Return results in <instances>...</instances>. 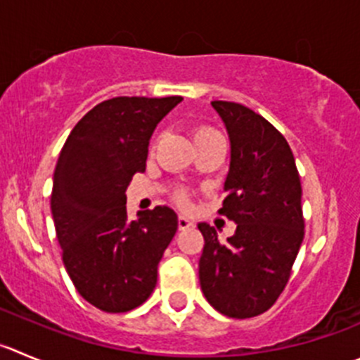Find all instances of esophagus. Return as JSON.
<instances>
[{"mask_svg":"<svg viewBox=\"0 0 360 360\" xmlns=\"http://www.w3.org/2000/svg\"><path fill=\"white\" fill-rule=\"evenodd\" d=\"M193 226V221H191L189 217H186V215H178V228L180 229H187Z\"/></svg>","mask_w":360,"mask_h":360,"instance_id":"obj_1","label":"esophagus"}]
</instances>
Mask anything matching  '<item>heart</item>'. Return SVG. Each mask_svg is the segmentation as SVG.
<instances>
[{"mask_svg": "<svg viewBox=\"0 0 360 360\" xmlns=\"http://www.w3.org/2000/svg\"><path fill=\"white\" fill-rule=\"evenodd\" d=\"M212 134H219V132L215 131V129H212V127H207V125H198V127H194V131H193L194 139L205 138V136H212ZM174 201H176L180 207H187V205H189V194H187V191L178 189L176 193H174Z\"/></svg>", "mask_w": 360, "mask_h": 360, "instance_id": "1", "label": "heart"}]
</instances>
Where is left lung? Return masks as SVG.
<instances>
[{
  "instance_id": "obj_1",
  "label": "left lung",
  "mask_w": 360,
  "mask_h": 360,
  "mask_svg": "<svg viewBox=\"0 0 360 360\" xmlns=\"http://www.w3.org/2000/svg\"><path fill=\"white\" fill-rule=\"evenodd\" d=\"M229 141L231 164L219 214L237 222L228 240L214 226L205 238L200 283L208 302L229 318L265 313L288 285L304 240L302 186L285 136L262 115L237 102L214 101Z\"/></svg>"
}]
</instances>
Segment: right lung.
Listing matches in <instances>:
<instances>
[{
  "label": "right lung",
  "mask_w": 360,
  "mask_h": 360,
  "mask_svg": "<svg viewBox=\"0 0 360 360\" xmlns=\"http://www.w3.org/2000/svg\"><path fill=\"white\" fill-rule=\"evenodd\" d=\"M182 97H115L88 111L61 148L51 210L63 265L86 302L105 313L141 306L178 228L169 207L127 215L125 191L143 173L157 123Z\"/></svg>",
  "instance_id": "right-lung-1"
}]
</instances>
